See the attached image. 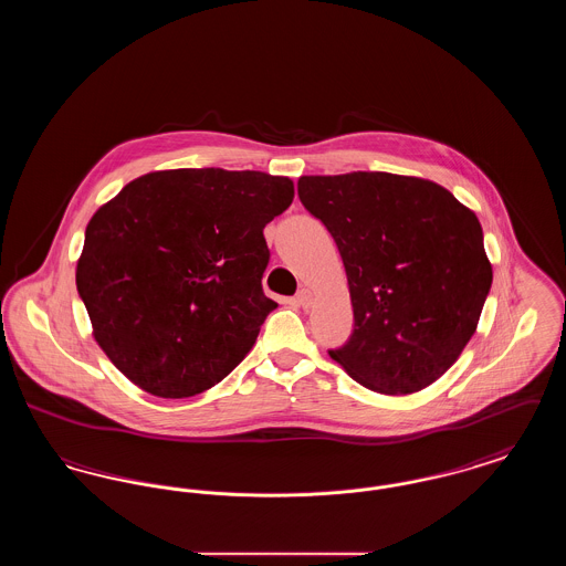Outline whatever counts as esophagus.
Masks as SVG:
<instances>
[{
    "label": "esophagus",
    "instance_id": "1",
    "mask_svg": "<svg viewBox=\"0 0 566 566\" xmlns=\"http://www.w3.org/2000/svg\"><path fill=\"white\" fill-rule=\"evenodd\" d=\"M312 301H314V295H312V291H307V289L298 291V295H296V303H298L301 307H310V305H312Z\"/></svg>",
    "mask_w": 566,
    "mask_h": 566
}]
</instances>
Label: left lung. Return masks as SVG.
I'll use <instances>...</instances> for the list:
<instances>
[{
    "mask_svg": "<svg viewBox=\"0 0 566 566\" xmlns=\"http://www.w3.org/2000/svg\"><path fill=\"white\" fill-rule=\"evenodd\" d=\"M296 190L348 275L354 331L331 358L381 395L427 388L457 363L490 293L478 216L431 180L386 171L301 176Z\"/></svg>",
    "mask_w": 566,
    "mask_h": 566,
    "instance_id": "1",
    "label": "left lung"
}]
</instances>
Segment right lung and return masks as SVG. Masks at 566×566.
I'll use <instances>...</instances> for the list:
<instances>
[{
    "label": "right lung",
    "instance_id": "obj_1",
    "mask_svg": "<svg viewBox=\"0 0 566 566\" xmlns=\"http://www.w3.org/2000/svg\"><path fill=\"white\" fill-rule=\"evenodd\" d=\"M293 197L289 178L206 167L146 174L102 206L76 286L109 360L163 399L229 376L277 307L263 229Z\"/></svg>",
    "mask_w": 566,
    "mask_h": 566
}]
</instances>
